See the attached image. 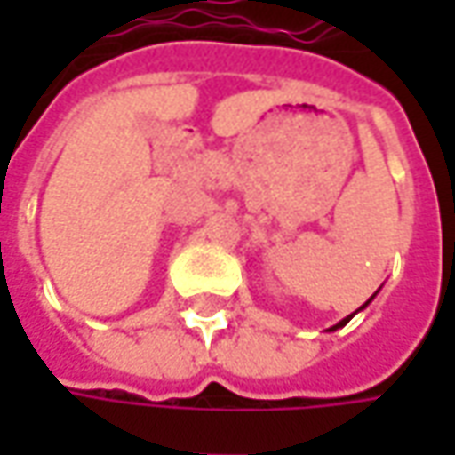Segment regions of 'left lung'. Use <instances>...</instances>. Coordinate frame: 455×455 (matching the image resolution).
Segmentation results:
<instances>
[{
    "mask_svg": "<svg viewBox=\"0 0 455 455\" xmlns=\"http://www.w3.org/2000/svg\"><path fill=\"white\" fill-rule=\"evenodd\" d=\"M370 301H372V299H370ZM370 301H367V304H370ZM367 304H364V306H367ZM364 306H362V308H364ZM352 316H355V314H352ZM352 316H347V319H341V322L337 323V326H331V329H329V331H334V329H339V326H344V323L349 322V319H352Z\"/></svg>",
    "mask_w": 455,
    "mask_h": 455,
    "instance_id": "1",
    "label": "left lung"
}]
</instances>
